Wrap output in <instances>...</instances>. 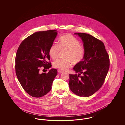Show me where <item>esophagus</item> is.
Wrapping results in <instances>:
<instances>
[{
	"label": "esophagus",
	"mask_w": 125,
	"mask_h": 125,
	"mask_svg": "<svg viewBox=\"0 0 125 125\" xmlns=\"http://www.w3.org/2000/svg\"><path fill=\"white\" fill-rule=\"evenodd\" d=\"M58 72L59 73H62L63 72V71L62 70H60V69H58Z\"/></svg>",
	"instance_id": "obj_1"
}]
</instances>
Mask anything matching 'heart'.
<instances>
[{
  "label": "heart",
  "instance_id": "heart-1",
  "mask_svg": "<svg viewBox=\"0 0 125 125\" xmlns=\"http://www.w3.org/2000/svg\"><path fill=\"white\" fill-rule=\"evenodd\" d=\"M60 51H65L64 53L65 59H59L53 63L54 67L61 70H66L72 65V61L74 63L81 62L84 58L85 51L81 46L80 42L75 37L68 34L61 36L59 45L53 43L49 50V55L53 60L58 56Z\"/></svg>",
  "mask_w": 125,
  "mask_h": 125
}]
</instances>
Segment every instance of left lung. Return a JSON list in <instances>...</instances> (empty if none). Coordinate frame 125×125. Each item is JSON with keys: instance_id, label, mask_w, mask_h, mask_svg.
<instances>
[{"instance_id": "8db88e82", "label": "left lung", "mask_w": 125, "mask_h": 125, "mask_svg": "<svg viewBox=\"0 0 125 125\" xmlns=\"http://www.w3.org/2000/svg\"><path fill=\"white\" fill-rule=\"evenodd\" d=\"M82 39L85 51L82 61L73 70L78 74H69V88L79 96L93 95L103 85L110 66L109 55L103 42L86 33H75Z\"/></svg>"}]
</instances>
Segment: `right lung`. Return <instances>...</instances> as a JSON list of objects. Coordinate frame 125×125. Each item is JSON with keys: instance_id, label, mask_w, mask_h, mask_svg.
I'll list each match as a JSON object with an SVG mask.
<instances>
[{"instance_id": "1", "label": "right lung", "mask_w": 125, "mask_h": 125, "mask_svg": "<svg viewBox=\"0 0 125 125\" xmlns=\"http://www.w3.org/2000/svg\"><path fill=\"white\" fill-rule=\"evenodd\" d=\"M57 34L56 30L36 32L25 39L18 48L16 74L24 90L33 97H40L49 92L57 74L54 68L48 73L39 72L42 66L47 69L52 67L47 62L50 60L49 50Z\"/></svg>"}]
</instances>
